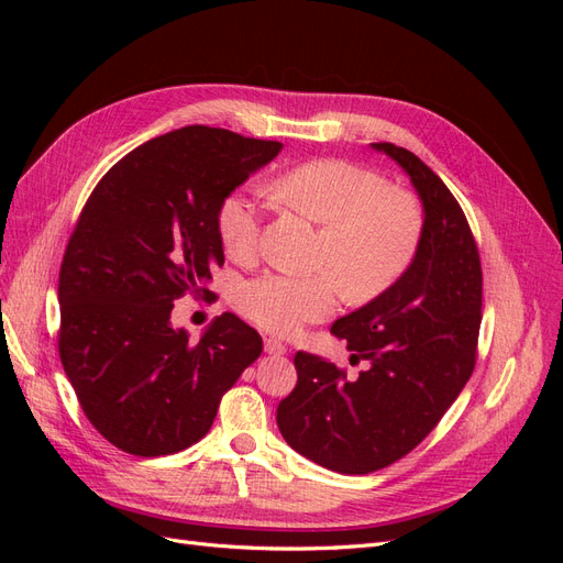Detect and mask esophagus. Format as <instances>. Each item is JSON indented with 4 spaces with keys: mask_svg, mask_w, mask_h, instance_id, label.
<instances>
[{
    "mask_svg": "<svg viewBox=\"0 0 563 563\" xmlns=\"http://www.w3.org/2000/svg\"><path fill=\"white\" fill-rule=\"evenodd\" d=\"M265 352L279 356V354L286 352V345L282 343V340H277V338H265Z\"/></svg>",
    "mask_w": 563,
    "mask_h": 563,
    "instance_id": "esophagus-1",
    "label": "esophagus"
}]
</instances>
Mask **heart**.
Wrapping results in <instances>:
<instances>
[{"mask_svg": "<svg viewBox=\"0 0 563 563\" xmlns=\"http://www.w3.org/2000/svg\"><path fill=\"white\" fill-rule=\"evenodd\" d=\"M288 209L319 228L314 275H267L244 284L236 308L261 329L294 335L305 323L327 319L340 300H371L395 286L420 249L424 216L420 201L401 187L345 159H310L269 185ZM218 234L236 263L253 261L261 236V209L242 190L218 207Z\"/></svg>", "mask_w": 563, "mask_h": 563, "instance_id": "1", "label": "heart"}]
</instances>
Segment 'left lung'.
<instances>
[{"instance_id": "1", "label": "left lung", "mask_w": 563, "mask_h": 563, "mask_svg": "<svg viewBox=\"0 0 563 563\" xmlns=\"http://www.w3.org/2000/svg\"><path fill=\"white\" fill-rule=\"evenodd\" d=\"M411 178L424 230L406 275L364 308L340 317L347 378L323 356L298 352V383L277 406L286 444L340 474H368L411 453L457 399L476 362L482 263L467 218L428 164L391 143H371Z\"/></svg>"}]
</instances>
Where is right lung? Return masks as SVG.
<instances>
[{
  "mask_svg": "<svg viewBox=\"0 0 563 563\" xmlns=\"http://www.w3.org/2000/svg\"><path fill=\"white\" fill-rule=\"evenodd\" d=\"M277 141L183 126L119 159L96 185L58 277V350L84 413L131 455H172L211 430L263 338L216 317L190 343L174 300L211 298L225 263L218 207L282 152Z\"/></svg>",
  "mask_w": 563,
  "mask_h": 563,
  "instance_id": "1",
  "label": "right lung"
}]
</instances>
